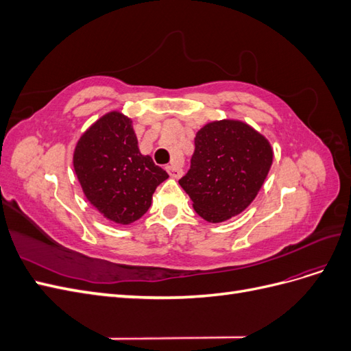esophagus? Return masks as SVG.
Returning <instances> with one entry per match:
<instances>
[{
  "mask_svg": "<svg viewBox=\"0 0 351 351\" xmlns=\"http://www.w3.org/2000/svg\"><path fill=\"white\" fill-rule=\"evenodd\" d=\"M167 171H168L169 176H171V177L176 178V180L183 176V169L176 167V165H168V167H167Z\"/></svg>",
  "mask_w": 351,
  "mask_h": 351,
  "instance_id": "esophagus-1",
  "label": "esophagus"
}]
</instances>
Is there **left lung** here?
Masks as SVG:
<instances>
[{
	"mask_svg": "<svg viewBox=\"0 0 351 351\" xmlns=\"http://www.w3.org/2000/svg\"><path fill=\"white\" fill-rule=\"evenodd\" d=\"M274 161L269 141L241 120L206 123L195 137L189 173L178 184L197 215L210 224L246 209L258 196Z\"/></svg>",
	"mask_w": 351,
	"mask_h": 351,
	"instance_id": "1",
	"label": "left lung"
}]
</instances>
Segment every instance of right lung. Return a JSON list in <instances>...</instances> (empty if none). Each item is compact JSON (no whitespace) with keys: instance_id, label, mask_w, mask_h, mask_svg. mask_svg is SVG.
<instances>
[{"instance_id":"add662e5","label":"right lung","mask_w":351,"mask_h":351,"mask_svg":"<svg viewBox=\"0 0 351 351\" xmlns=\"http://www.w3.org/2000/svg\"><path fill=\"white\" fill-rule=\"evenodd\" d=\"M73 168L89 204L108 221L129 226L152 204L158 184L168 178L137 146L133 121L112 110L82 133Z\"/></svg>"}]
</instances>
